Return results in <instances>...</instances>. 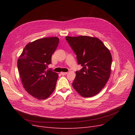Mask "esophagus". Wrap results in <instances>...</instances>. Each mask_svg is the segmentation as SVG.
Wrapping results in <instances>:
<instances>
[{"mask_svg":"<svg viewBox=\"0 0 135 135\" xmlns=\"http://www.w3.org/2000/svg\"><path fill=\"white\" fill-rule=\"evenodd\" d=\"M68 73L67 72H61V74L62 75H66Z\"/></svg>","mask_w":135,"mask_h":135,"instance_id":"esophagus-1","label":"esophagus"}]
</instances>
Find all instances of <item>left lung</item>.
I'll use <instances>...</instances> for the list:
<instances>
[{
	"instance_id": "left-lung-1",
	"label": "left lung",
	"mask_w": 135,
	"mask_h": 135,
	"mask_svg": "<svg viewBox=\"0 0 135 135\" xmlns=\"http://www.w3.org/2000/svg\"><path fill=\"white\" fill-rule=\"evenodd\" d=\"M83 68L76 72L73 88L84 97L98 94L107 83L111 73L112 57L109 49L96 37L85 35L66 37Z\"/></svg>"
}]
</instances>
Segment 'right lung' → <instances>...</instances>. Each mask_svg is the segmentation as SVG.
Here are the masks:
<instances>
[{
    "mask_svg": "<svg viewBox=\"0 0 135 135\" xmlns=\"http://www.w3.org/2000/svg\"><path fill=\"white\" fill-rule=\"evenodd\" d=\"M59 43L56 37L39 39L27 44L19 56L17 67L23 86L38 100L46 99L55 89L59 75L46 68Z\"/></svg>",
    "mask_w": 135,
    "mask_h": 135,
    "instance_id": "obj_1",
    "label": "right lung"
}]
</instances>
